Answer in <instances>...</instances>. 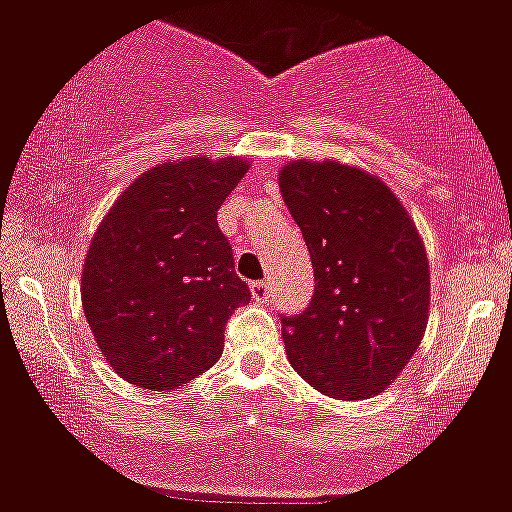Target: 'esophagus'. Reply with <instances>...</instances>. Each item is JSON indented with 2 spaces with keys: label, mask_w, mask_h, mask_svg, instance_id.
I'll return each instance as SVG.
<instances>
[{
  "label": "esophagus",
  "mask_w": 512,
  "mask_h": 512,
  "mask_svg": "<svg viewBox=\"0 0 512 512\" xmlns=\"http://www.w3.org/2000/svg\"><path fill=\"white\" fill-rule=\"evenodd\" d=\"M250 293L255 300H267V295H270V283H265V280H255V283H250Z\"/></svg>",
  "instance_id": "1"
}]
</instances>
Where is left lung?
Returning a JSON list of instances; mask_svg holds the SVG:
<instances>
[{
    "label": "left lung",
    "mask_w": 512,
    "mask_h": 512,
    "mask_svg": "<svg viewBox=\"0 0 512 512\" xmlns=\"http://www.w3.org/2000/svg\"><path fill=\"white\" fill-rule=\"evenodd\" d=\"M280 191L313 260L303 313L280 315L290 364L331 399H369L404 371L429 318V262L394 191L341 161H293Z\"/></svg>",
    "instance_id": "left-lung-1"
}]
</instances>
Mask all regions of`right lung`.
Returning <instances> with one entry per match:
<instances>
[{
    "label": "right lung",
    "instance_id": "obj_1",
    "mask_svg": "<svg viewBox=\"0 0 512 512\" xmlns=\"http://www.w3.org/2000/svg\"><path fill=\"white\" fill-rule=\"evenodd\" d=\"M250 169L237 156L143 171L105 214L85 255L83 310L128 384L169 391L222 356L224 323L252 298L217 209Z\"/></svg>",
    "mask_w": 512,
    "mask_h": 512
}]
</instances>
